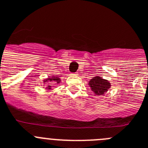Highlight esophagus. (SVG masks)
<instances>
[{"label": "esophagus", "mask_w": 148, "mask_h": 148, "mask_svg": "<svg viewBox=\"0 0 148 148\" xmlns=\"http://www.w3.org/2000/svg\"><path fill=\"white\" fill-rule=\"evenodd\" d=\"M72 75H78V73H73V74H72Z\"/></svg>", "instance_id": "obj_1"}]
</instances>
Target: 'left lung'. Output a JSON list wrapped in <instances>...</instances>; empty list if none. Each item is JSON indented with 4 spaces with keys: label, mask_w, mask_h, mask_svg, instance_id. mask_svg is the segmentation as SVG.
I'll use <instances>...</instances> for the list:
<instances>
[{
    "label": "left lung",
    "mask_w": 148,
    "mask_h": 148,
    "mask_svg": "<svg viewBox=\"0 0 148 148\" xmlns=\"http://www.w3.org/2000/svg\"><path fill=\"white\" fill-rule=\"evenodd\" d=\"M89 86L95 95H102L108 92L110 88L111 84L108 80L104 79L100 76H95L90 79Z\"/></svg>",
    "instance_id": "left-lung-1"
}]
</instances>
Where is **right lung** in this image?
Listing matches in <instances>:
<instances>
[{
    "mask_svg": "<svg viewBox=\"0 0 148 148\" xmlns=\"http://www.w3.org/2000/svg\"><path fill=\"white\" fill-rule=\"evenodd\" d=\"M61 78H58L57 76H55V75H52V76H49L47 78H45L43 80V83H48L49 85H47V90H50L52 89V84L57 83L59 84L61 83Z\"/></svg>",
    "mask_w": 148,
    "mask_h": 148,
    "instance_id": "1",
    "label": "right lung"
}]
</instances>
